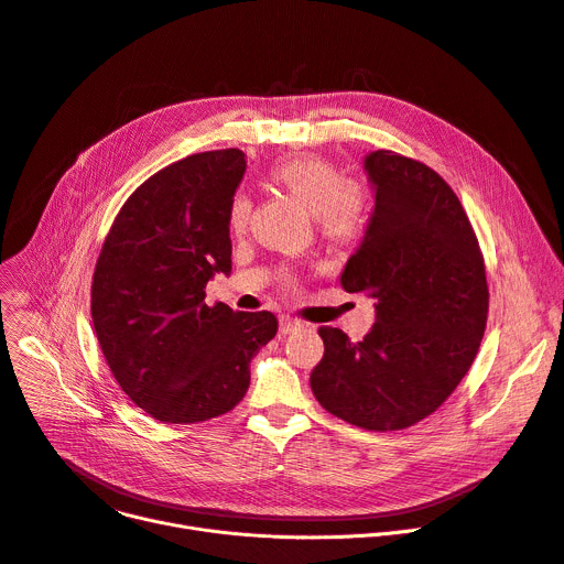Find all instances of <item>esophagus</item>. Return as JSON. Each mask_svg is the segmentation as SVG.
<instances>
[{
    "label": "esophagus",
    "mask_w": 564,
    "mask_h": 564,
    "mask_svg": "<svg viewBox=\"0 0 564 564\" xmlns=\"http://www.w3.org/2000/svg\"><path fill=\"white\" fill-rule=\"evenodd\" d=\"M296 328H302V322H299V319H292V317H281L279 319V333L281 335H288V333H292Z\"/></svg>",
    "instance_id": "obj_1"
}]
</instances>
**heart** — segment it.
Segmentation results:
<instances>
[{"mask_svg":"<svg viewBox=\"0 0 564 564\" xmlns=\"http://www.w3.org/2000/svg\"><path fill=\"white\" fill-rule=\"evenodd\" d=\"M274 181L317 217L324 236L333 240L356 238L367 219L365 197L356 185L345 183L343 174L324 159H292L274 167ZM251 213V202L245 193H236L229 204V227L242 231Z\"/></svg>","mask_w":564,"mask_h":564,"instance_id":"obj_1","label":"heart"}]
</instances>
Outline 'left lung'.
Instances as JSON below:
<instances>
[{"mask_svg":"<svg viewBox=\"0 0 564 564\" xmlns=\"http://www.w3.org/2000/svg\"><path fill=\"white\" fill-rule=\"evenodd\" d=\"M362 167L373 210L340 283L377 302V322L360 343L322 326L311 388L335 417L399 431L435 412L469 371L490 292L469 217L437 172L386 149Z\"/></svg>","mask_w":564,"mask_h":564,"instance_id":"8db88e82","label":"left lung"}]
</instances>
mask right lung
I'll return each mask as SVG.
<instances>
[{
    "instance_id": "1",
    "label": "right lung",
    "mask_w": 564,
    "mask_h": 564,
    "mask_svg": "<svg viewBox=\"0 0 564 564\" xmlns=\"http://www.w3.org/2000/svg\"><path fill=\"white\" fill-rule=\"evenodd\" d=\"M240 149L193 154L149 176L104 240L93 324L124 394L165 424L236 408L249 362L276 335L272 313L208 306L206 283L231 274L229 204L245 176Z\"/></svg>"
}]
</instances>
